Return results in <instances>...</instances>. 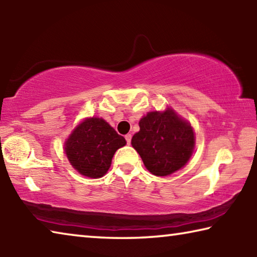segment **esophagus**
Wrapping results in <instances>:
<instances>
[{
	"mask_svg": "<svg viewBox=\"0 0 257 257\" xmlns=\"http://www.w3.org/2000/svg\"><path fill=\"white\" fill-rule=\"evenodd\" d=\"M124 138H125V142H127V144L129 145L130 142H132V135L127 134V135H125V136H124Z\"/></svg>",
	"mask_w": 257,
	"mask_h": 257,
	"instance_id": "obj_1",
	"label": "esophagus"
}]
</instances>
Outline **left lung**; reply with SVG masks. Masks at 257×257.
I'll return each instance as SVG.
<instances>
[{
    "instance_id": "1",
    "label": "left lung",
    "mask_w": 257,
    "mask_h": 257,
    "mask_svg": "<svg viewBox=\"0 0 257 257\" xmlns=\"http://www.w3.org/2000/svg\"><path fill=\"white\" fill-rule=\"evenodd\" d=\"M139 128L132 145L153 175H171L190 159L195 144L193 128L171 108L147 113L139 121Z\"/></svg>"
}]
</instances>
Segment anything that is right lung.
<instances>
[{
  "mask_svg": "<svg viewBox=\"0 0 257 257\" xmlns=\"http://www.w3.org/2000/svg\"><path fill=\"white\" fill-rule=\"evenodd\" d=\"M125 139L101 118H89L73 130L64 151L73 168L82 176L101 178L107 172L115 151Z\"/></svg>",
  "mask_w": 257,
  "mask_h": 257,
  "instance_id": "1",
  "label": "right lung"
}]
</instances>
